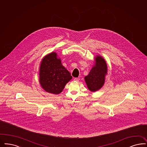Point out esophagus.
<instances>
[{
  "label": "esophagus",
  "instance_id": "obj_1",
  "mask_svg": "<svg viewBox=\"0 0 147 147\" xmlns=\"http://www.w3.org/2000/svg\"><path fill=\"white\" fill-rule=\"evenodd\" d=\"M79 80H80V78H74V81H78Z\"/></svg>",
  "mask_w": 147,
  "mask_h": 147
}]
</instances>
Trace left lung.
Masks as SVG:
<instances>
[{
	"label": "left lung",
	"mask_w": 147,
	"mask_h": 147,
	"mask_svg": "<svg viewBox=\"0 0 147 147\" xmlns=\"http://www.w3.org/2000/svg\"><path fill=\"white\" fill-rule=\"evenodd\" d=\"M107 71V67L105 60L101 56H97L95 58V65L92 67L88 75L84 78L90 91L96 92L102 87Z\"/></svg>",
	"instance_id": "obj_1"
}]
</instances>
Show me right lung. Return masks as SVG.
I'll use <instances>...</instances> for the list:
<instances>
[{"instance_id":"add662e5","label":"right lung","mask_w":147,"mask_h":147,"mask_svg":"<svg viewBox=\"0 0 147 147\" xmlns=\"http://www.w3.org/2000/svg\"><path fill=\"white\" fill-rule=\"evenodd\" d=\"M39 75L42 88L47 92L53 94L61 92L66 84L72 78L71 74L62 65L55 52L44 57L40 65Z\"/></svg>"}]
</instances>
